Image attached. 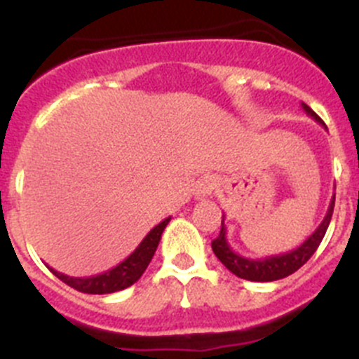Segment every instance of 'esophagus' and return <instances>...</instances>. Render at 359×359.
Wrapping results in <instances>:
<instances>
[{"mask_svg": "<svg viewBox=\"0 0 359 359\" xmlns=\"http://www.w3.org/2000/svg\"><path fill=\"white\" fill-rule=\"evenodd\" d=\"M217 177L215 176H204L201 177L196 185V197L197 199H210L213 196L215 189H217Z\"/></svg>", "mask_w": 359, "mask_h": 359, "instance_id": "obj_1", "label": "esophagus"}]
</instances>
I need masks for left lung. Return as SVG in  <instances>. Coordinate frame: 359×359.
<instances>
[{"mask_svg":"<svg viewBox=\"0 0 359 359\" xmlns=\"http://www.w3.org/2000/svg\"><path fill=\"white\" fill-rule=\"evenodd\" d=\"M303 111L310 116L312 119H316L319 125H324L323 119L312 111L306 104H302ZM333 208H335V196L331 197L330 208H327L326 215H324L323 222L317 225V229L303 241L299 247H296L294 250L284 252V254L276 255H268V257L262 259H250L240 255L238 252H234L231 248L227 241V234H225V224H224V215H222V229L220 234H218L217 240L211 241V248H213L215 255L220 259L222 264L229 269L231 273H234L236 276L245 280H250V282H273V280L285 278V276L292 275L294 271H298L306 261L313 255V252L317 250V247L323 241L324 234H326V229L330 225L331 215H333Z\"/></svg>","mask_w":359,"mask_h":359,"instance_id":"1","label":"left lung"}]
</instances>
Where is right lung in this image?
Instances as JSON below:
<instances>
[{
    "label": "right lung",
    "instance_id": "add662e5",
    "mask_svg": "<svg viewBox=\"0 0 359 359\" xmlns=\"http://www.w3.org/2000/svg\"><path fill=\"white\" fill-rule=\"evenodd\" d=\"M170 217L165 220L160 222L158 225L149 231L144 236V240L139 243V247L132 252L125 261L119 262L114 268L107 269L104 273H98L93 276H68L65 273L56 271L50 266L47 268L53 271L54 276L65 282L67 285L74 287L75 291L86 292V294H111V292L123 291V289L130 287L137 282L142 276V273L146 271L148 264L151 262L153 255H155L156 247L160 243V238H162L163 229L169 224Z\"/></svg>",
    "mask_w": 359,
    "mask_h": 359
}]
</instances>
